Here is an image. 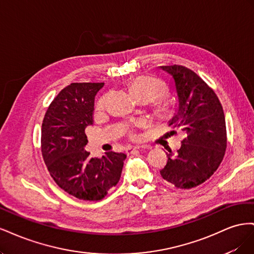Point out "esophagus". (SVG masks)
I'll return each mask as SVG.
<instances>
[{"instance_id": "esophagus-1", "label": "esophagus", "mask_w": 254, "mask_h": 254, "mask_svg": "<svg viewBox=\"0 0 254 254\" xmlns=\"http://www.w3.org/2000/svg\"><path fill=\"white\" fill-rule=\"evenodd\" d=\"M142 148H149L148 146L146 145H142V146H132V147H128L126 149V153L127 155H131L132 152H134L135 150H139V149H142Z\"/></svg>"}]
</instances>
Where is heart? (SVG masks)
<instances>
[{
	"label": "heart",
	"instance_id": "heart-1",
	"mask_svg": "<svg viewBox=\"0 0 254 254\" xmlns=\"http://www.w3.org/2000/svg\"><path fill=\"white\" fill-rule=\"evenodd\" d=\"M129 89L137 99H148L149 102L166 93L165 84L161 80L153 77H149V76H140V77L134 78L131 82L129 83ZM106 106H107V95H104L97 101L96 110L102 111L106 108ZM143 124H144L143 122H139L136 123V126H142ZM128 134L130 136V139L132 140L137 139V134L133 131V130H129Z\"/></svg>",
	"mask_w": 254,
	"mask_h": 254
}]
</instances>
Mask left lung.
Returning a JSON list of instances; mask_svg holds the SVG:
<instances>
[{
	"instance_id": "obj_1",
	"label": "left lung",
	"mask_w": 254,
	"mask_h": 254,
	"mask_svg": "<svg viewBox=\"0 0 254 254\" xmlns=\"http://www.w3.org/2000/svg\"><path fill=\"white\" fill-rule=\"evenodd\" d=\"M160 67L173 77L179 102L168 126L184 133L176 155L166 153L167 163L160 174L177 189L190 190L209 179L224 159L225 114L213 89L194 71L178 64Z\"/></svg>"
}]
</instances>
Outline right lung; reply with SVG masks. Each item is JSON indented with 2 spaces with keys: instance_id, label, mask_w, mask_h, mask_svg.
Here are the masks:
<instances>
[{
  "instance_id": "add662e5",
  "label": "right lung",
  "mask_w": 254,
  "mask_h": 254,
  "mask_svg": "<svg viewBox=\"0 0 254 254\" xmlns=\"http://www.w3.org/2000/svg\"><path fill=\"white\" fill-rule=\"evenodd\" d=\"M104 82H73L61 90L45 112L41 128L44 163L57 186L81 200L97 201L120 181L125 153L92 158L84 149L93 124L94 98Z\"/></svg>"
}]
</instances>
